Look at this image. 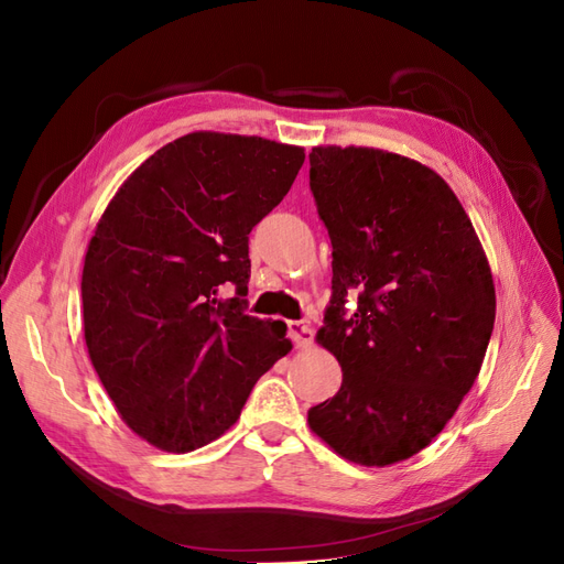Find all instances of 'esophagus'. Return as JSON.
<instances>
[{"instance_id":"obj_1","label":"esophagus","mask_w":564,"mask_h":564,"mask_svg":"<svg viewBox=\"0 0 564 564\" xmlns=\"http://www.w3.org/2000/svg\"><path fill=\"white\" fill-rule=\"evenodd\" d=\"M289 324V334L296 340L299 348H308L313 344V327L308 319H299V322H286Z\"/></svg>"}]
</instances>
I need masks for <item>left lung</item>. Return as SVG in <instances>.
<instances>
[{
  "label": "left lung",
  "mask_w": 564,
  "mask_h": 564,
  "mask_svg": "<svg viewBox=\"0 0 564 564\" xmlns=\"http://www.w3.org/2000/svg\"><path fill=\"white\" fill-rule=\"evenodd\" d=\"M311 191L334 259L317 344L344 383L308 423L352 464H398L431 445L480 373L497 315L487 256L452 187L395 152L317 145Z\"/></svg>",
  "instance_id": "1"
}]
</instances>
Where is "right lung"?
<instances>
[{
    "label": "right lung",
    "instance_id": "right-lung-1",
    "mask_svg": "<svg viewBox=\"0 0 564 564\" xmlns=\"http://www.w3.org/2000/svg\"><path fill=\"white\" fill-rule=\"evenodd\" d=\"M303 160L299 145L195 131L150 155L100 216L82 270L84 338L119 416L152 447L185 454L224 435L292 350L286 324L247 315L245 296L249 232Z\"/></svg>",
    "mask_w": 564,
    "mask_h": 564
}]
</instances>
